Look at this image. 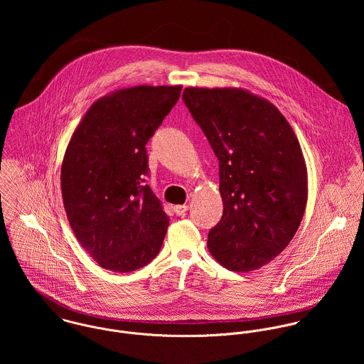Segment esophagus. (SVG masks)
<instances>
[{"label": "esophagus", "instance_id": "34e87169", "mask_svg": "<svg viewBox=\"0 0 364 364\" xmlns=\"http://www.w3.org/2000/svg\"><path fill=\"white\" fill-rule=\"evenodd\" d=\"M188 208H189L188 205H179V206H175L173 210H175V214H176V215H183V214L188 211Z\"/></svg>", "mask_w": 364, "mask_h": 364}]
</instances>
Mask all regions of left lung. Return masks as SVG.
Here are the masks:
<instances>
[{"label":"left lung","instance_id":"1","mask_svg":"<svg viewBox=\"0 0 364 364\" xmlns=\"http://www.w3.org/2000/svg\"><path fill=\"white\" fill-rule=\"evenodd\" d=\"M182 98L218 158L224 210L208 251L228 270H258L290 244L306 211L297 136L274 105L242 88L189 87Z\"/></svg>","mask_w":364,"mask_h":364}]
</instances>
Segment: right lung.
Returning <instances> with one entry per match:
<instances>
[{"label":"right lung","mask_w":364,"mask_h":364,"mask_svg":"<svg viewBox=\"0 0 364 364\" xmlns=\"http://www.w3.org/2000/svg\"><path fill=\"white\" fill-rule=\"evenodd\" d=\"M182 85L113 91L90 106L61 164V196L80 245L104 269L127 273L154 259L169 217L149 185L146 144Z\"/></svg>","instance_id":"1"}]
</instances>
